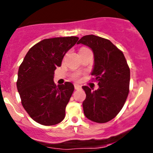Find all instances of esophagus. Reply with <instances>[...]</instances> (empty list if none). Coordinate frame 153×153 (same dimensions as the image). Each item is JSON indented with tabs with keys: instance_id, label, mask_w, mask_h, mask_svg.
<instances>
[{
	"instance_id": "1",
	"label": "esophagus",
	"mask_w": 153,
	"mask_h": 153,
	"mask_svg": "<svg viewBox=\"0 0 153 153\" xmlns=\"http://www.w3.org/2000/svg\"><path fill=\"white\" fill-rule=\"evenodd\" d=\"M74 86H75V89H81V86L79 85V84H74Z\"/></svg>"
}]
</instances>
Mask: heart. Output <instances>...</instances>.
Returning a JSON list of instances; mask_svg holds the SVG:
<instances>
[{
    "instance_id": "b5f03b06",
    "label": "heart",
    "mask_w": 153,
    "mask_h": 153,
    "mask_svg": "<svg viewBox=\"0 0 153 153\" xmlns=\"http://www.w3.org/2000/svg\"><path fill=\"white\" fill-rule=\"evenodd\" d=\"M72 78H74V79L75 80H78V78H79V74H74V75H72Z\"/></svg>"
}]
</instances>
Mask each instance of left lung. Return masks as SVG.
<instances>
[{
    "label": "left lung",
    "instance_id": "obj_1",
    "mask_svg": "<svg viewBox=\"0 0 153 153\" xmlns=\"http://www.w3.org/2000/svg\"><path fill=\"white\" fill-rule=\"evenodd\" d=\"M93 51L95 64L92 78L98 82L97 90L84 86L86 99L83 102L84 115L96 123L113 119L124 106L129 91L130 70L122 51L109 40L94 35L83 36L77 43Z\"/></svg>",
    "mask_w": 153,
    "mask_h": 153
}]
</instances>
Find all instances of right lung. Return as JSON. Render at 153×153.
<instances>
[{
  "label": "right lung",
  "mask_w": 153,
  "mask_h": 153,
  "mask_svg": "<svg viewBox=\"0 0 153 153\" xmlns=\"http://www.w3.org/2000/svg\"><path fill=\"white\" fill-rule=\"evenodd\" d=\"M75 36L44 39L30 48L20 65L17 88L21 104L35 121L44 126L61 122L74 91L72 83L57 86L55 70L78 41Z\"/></svg>",
  "instance_id": "obj_1"
}]
</instances>
